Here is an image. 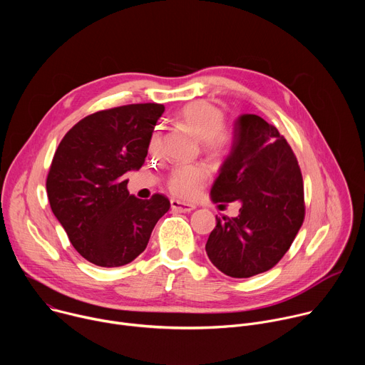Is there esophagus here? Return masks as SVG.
Returning a JSON list of instances; mask_svg holds the SVG:
<instances>
[{
  "label": "esophagus",
  "instance_id": "34e87169",
  "mask_svg": "<svg viewBox=\"0 0 365 365\" xmlns=\"http://www.w3.org/2000/svg\"><path fill=\"white\" fill-rule=\"evenodd\" d=\"M170 205H172V210L173 211H179V212H190V211H193L195 207H196L192 203H185V202H180L178 199H172Z\"/></svg>",
  "mask_w": 365,
  "mask_h": 365
}]
</instances>
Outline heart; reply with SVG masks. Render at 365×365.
I'll return each mask as SVG.
<instances>
[{
	"instance_id": "1",
	"label": "heart",
	"mask_w": 365,
	"mask_h": 365,
	"mask_svg": "<svg viewBox=\"0 0 365 365\" xmlns=\"http://www.w3.org/2000/svg\"><path fill=\"white\" fill-rule=\"evenodd\" d=\"M178 118L182 125L187 127L199 140H202L203 147L214 155H221L228 150L230 138L224 131L225 114L214 103L206 101L190 102L179 111ZM159 130H155L150 140V151L155 150ZM207 176L210 173L203 166H178L169 173L166 186L170 193L179 197L193 199L200 192Z\"/></svg>"
}]
</instances>
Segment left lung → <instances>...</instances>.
<instances>
[{
    "label": "left lung",
    "mask_w": 365,
    "mask_h": 365,
    "mask_svg": "<svg viewBox=\"0 0 365 365\" xmlns=\"http://www.w3.org/2000/svg\"><path fill=\"white\" fill-rule=\"evenodd\" d=\"M215 203L241 202L235 218L217 217L206 254L224 274L247 279L273 269L304 220L303 179L279 130L254 114L234 124V141L217 178Z\"/></svg>",
    "instance_id": "left-lung-1"
}]
</instances>
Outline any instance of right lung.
<instances>
[{"label":"right lung","instance_id":"add662e5","mask_svg":"<svg viewBox=\"0 0 365 365\" xmlns=\"http://www.w3.org/2000/svg\"><path fill=\"white\" fill-rule=\"evenodd\" d=\"M162 103H130L93 113L62 138L46 180L50 207L75 250L92 264L120 267L147 247L169 211L165 195L138 199L125 173L138 170Z\"/></svg>","mask_w":365,"mask_h":365}]
</instances>
